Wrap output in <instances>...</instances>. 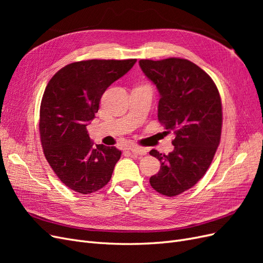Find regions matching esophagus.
Here are the masks:
<instances>
[{"label": "esophagus", "instance_id": "obj_1", "mask_svg": "<svg viewBox=\"0 0 263 263\" xmlns=\"http://www.w3.org/2000/svg\"><path fill=\"white\" fill-rule=\"evenodd\" d=\"M129 150L133 155H137V156H145L147 154L146 148H141V147H137V146L130 147Z\"/></svg>", "mask_w": 263, "mask_h": 263}]
</instances>
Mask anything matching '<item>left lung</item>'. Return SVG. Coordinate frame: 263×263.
<instances>
[{
    "label": "left lung",
    "instance_id": "8db88e82",
    "mask_svg": "<svg viewBox=\"0 0 263 263\" xmlns=\"http://www.w3.org/2000/svg\"><path fill=\"white\" fill-rule=\"evenodd\" d=\"M139 66L160 94L159 122L176 134L172 153H149L161 163L149 182L158 193L176 196L194 186L213 161L222 124L219 92L212 78L186 59H142Z\"/></svg>",
    "mask_w": 263,
    "mask_h": 263
}]
</instances>
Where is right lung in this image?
<instances>
[{
    "label": "right lung",
    "instance_id": "add662e5",
    "mask_svg": "<svg viewBox=\"0 0 263 263\" xmlns=\"http://www.w3.org/2000/svg\"><path fill=\"white\" fill-rule=\"evenodd\" d=\"M137 59H92L70 63L47 84L39 133L44 155L66 186L81 194L97 192L112 178L122 151L95 145L86 130L107 87L126 74Z\"/></svg>",
    "mask_w": 263,
    "mask_h": 263
}]
</instances>
